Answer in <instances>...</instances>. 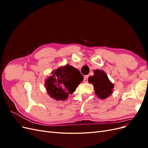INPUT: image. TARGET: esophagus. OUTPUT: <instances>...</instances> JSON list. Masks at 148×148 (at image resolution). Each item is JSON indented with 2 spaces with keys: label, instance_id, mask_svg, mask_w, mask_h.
<instances>
[{
  "label": "esophagus",
  "instance_id": "34e87169",
  "mask_svg": "<svg viewBox=\"0 0 148 148\" xmlns=\"http://www.w3.org/2000/svg\"><path fill=\"white\" fill-rule=\"evenodd\" d=\"M88 78H89V76L88 75L85 76V77H84L83 81H84V83H88Z\"/></svg>",
  "mask_w": 148,
  "mask_h": 148
}]
</instances>
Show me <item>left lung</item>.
Listing matches in <instances>:
<instances>
[{"label":"left lung","instance_id":"left-lung-1","mask_svg":"<svg viewBox=\"0 0 148 148\" xmlns=\"http://www.w3.org/2000/svg\"><path fill=\"white\" fill-rule=\"evenodd\" d=\"M94 75L88 78V82L95 87V91L98 97L101 99H106L112 93L114 84L112 83L104 71L94 70Z\"/></svg>","mask_w":148,"mask_h":148}]
</instances>
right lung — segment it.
<instances>
[{"label": "right lung", "instance_id": "1", "mask_svg": "<svg viewBox=\"0 0 148 148\" xmlns=\"http://www.w3.org/2000/svg\"><path fill=\"white\" fill-rule=\"evenodd\" d=\"M83 79L80 71L73 66L67 65L59 67L46 81L47 92L57 101H64L75 91Z\"/></svg>", "mask_w": 148, "mask_h": 148}]
</instances>
